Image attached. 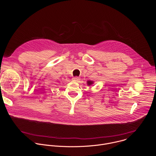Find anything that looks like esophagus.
Masks as SVG:
<instances>
[{"instance_id":"esophagus-1","label":"esophagus","mask_w":156,"mask_h":156,"mask_svg":"<svg viewBox=\"0 0 156 156\" xmlns=\"http://www.w3.org/2000/svg\"><path fill=\"white\" fill-rule=\"evenodd\" d=\"M72 80H73V81H78L80 80V78L78 77V76H75V77H73V78H72Z\"/></svg>"}]
</instances>
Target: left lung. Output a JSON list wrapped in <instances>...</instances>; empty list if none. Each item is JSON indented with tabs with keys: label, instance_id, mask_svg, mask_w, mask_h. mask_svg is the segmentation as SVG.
<instances>
[{
	"label": "left lung",
	"instance_id": "8db88e82",
	"mask_svg": "<svg viewBox=\"0 0 156 156\" xmlns=\"http://www.w3.org/2000/svg\"><path fill=\"white\" fill-rule=\"evenodd\" d=\"M93 82L91 81H87V84H88V85H91V84H93Z\"/></svg>",
	"mask_w": 156,
	"mask_h": 156
}]
</instances>
